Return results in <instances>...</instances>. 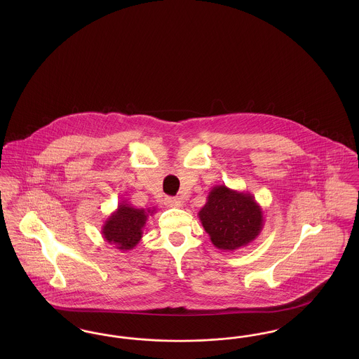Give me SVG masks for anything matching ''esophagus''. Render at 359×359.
Wrapping results in <instances>:
<instances>
[{
  "instance_id": "34e87169",
  "label": "esophagus",
  "mask_w": 359,
  "mask_h": 359,
  "mask_svg": "<svg viewBox=\"0 0 359 359\" xmlns=\"http://www.w3.org/2000/svg\"><path fill=\"white\" fill-rule=\"evenodd\" d=\"M164 203L167 207H182L183 205V202H182V199L180 198H171V196H167L165 199H164Z\"/></svg>"
}]
</instances>
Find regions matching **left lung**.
<instances>
[{"instance_id":"1","label":"left lung","mask_w":359,"mask_h":359,"mask_svg":"<svg viewBox=\"0 0 359 359\" xmlns=\"http://www.w3.org/2000/svg\"><path fill=\"white\" fill-rule=\"evenodd\" d=\"M198 217L212 245L229 252L253 242L265 222L262 208L250 192L224 184L211 188Z\"/></svg>"}]
</instances>
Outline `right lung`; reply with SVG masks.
<instances>
[{"mask_svg": "<svg viewBox=\"0 0 359 359\" xmlns=\"http://www.w3.org/2000/svg\"><path fill=\"white\" fill-rule=\"evenodd\" d=\"M154 212V208H136L126 201L121 202L103 222V239L122 252L132 250L142 238V229Z\"/></svg>", "mask_w": 359, "mask_h": 359, "instance_id": "add662e5", "label": "right lung"}]
</instances>
